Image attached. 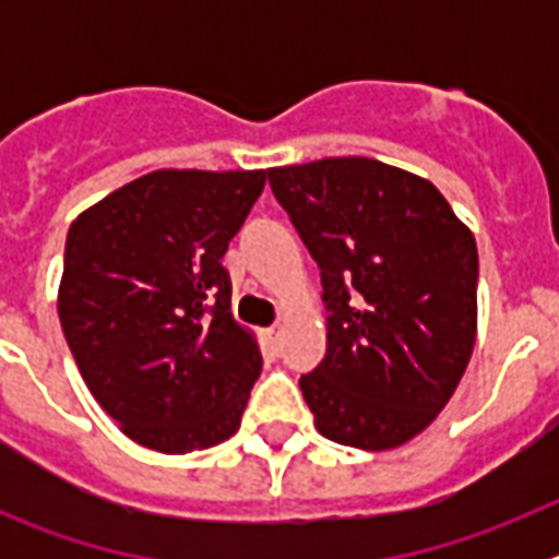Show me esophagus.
Listing matches in <instances>:
<instances>
[{
    "mask_svg": "<svg viewBox=\"0 0 559 559\" xmlns=\"http://www.w3.org/2000/svg\"><path fill=\"white\" fill-rule=\"evenodd\" d=\"M265 338H269L271 347H280V338H283V328L276 324V328H269L265 330Z\"/></svg>",
    "mask_w": 559,
    "mask_h": 559,
    "instance_id": "1",
    "label": "esophagus"
}]
</instances>
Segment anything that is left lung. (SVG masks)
Instances as JSON below:
<instances>
[{"label":"left lung","mask_w":559,"mask_h":559,"mask_svg":"<svg viewBox=\"0 0 559 559\" xmlns=\"http://www.w3.org/2000/svg\"><path fill=\"white\" fill-rule=\"evenodd\" d=\"M322 269L328 353L302 374L319 433L392 451L426 431L476 344V237L428 179L367 156L271 167Z\"/></svg>","instance_id":"8db88e82"}]
</instances>
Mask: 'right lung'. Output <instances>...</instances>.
<instances>
[{
	"label": "right lung",
	"instance_id": "add662e5",
	"mask_svg": "<svg viewBox=\"0 0 559 559\" xmlns=\"http://www.w3.org/2000/svg\"><path fill=\"white\" fill-rule=\"evenodd\" d=\"M263 185L265 170H153L69 226L63 335L136 445L204 451L240 428L263 355L231 316L221 260Z\"/></svg>",
	"mask_w": 559,
	"mask_h": 559
}]
</instances>
